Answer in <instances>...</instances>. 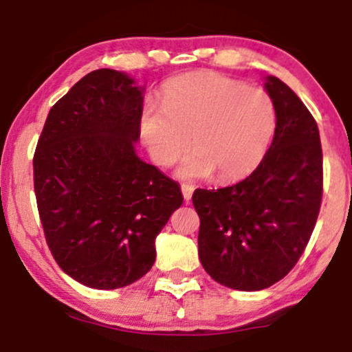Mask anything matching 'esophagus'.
<instances>
[{
	"label": "esophagus",
	"instance_id": "obj_1",
	"mask_svg": "<svg viewBox=\"0 0 352 352\" xmlns=\"http://www.w3.org/2000/svg\"><path fill=\"white\" fill-rule=\"evenodd\" d=\"M193 190H195V187H193V185H190V184H182V193H184L185 201H190V199H192Z\"/></svg>",
	"mask_w": 352,
	"mask_h": 352
}]
</instances>
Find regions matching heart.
I'll return each mask as SVG.
<instances>
[{
	"label": "heart",
	"instance_id": "heart-1",
	"mask_svg": "<svg viewBox=\"0 0 352 352\" xmlns=\"http://www.w3.org/2000/svg\"><path fill=\"white\" fill-rule=\"evenodd\" d=\"M160 107L147 106L139 131L151 159L168 167L188 148L180 164L182 179L235 180L252 173L265 159L276 132V109L268 92L241 80L190 72L172 79Z\"/></svg>",
	"mask_w": 352,
	"mask_h": 352
}]
</instances>
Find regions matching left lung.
Returning a JSON list of instances; mask_svg holds the SVG:
<instances>
[{
    "instance_id": "obj_1",
    "label": "left lung",
    "mask_w": 352,
    "mask_h": 352,
    "mask_svg": "<svg viewBox=\"0 0 352 352\" xmlns=\"http://www.w3.org/2000/svg\"><path fill=\"white\" fill-rule=\"evenodd\" d=\"M276 109V132L252 175L232 187L197 188L199 258L220 285L258 292L298 263L322 199L318 124L301 99L274 76L265 82Z\"/></svg>"
}]
</instances>
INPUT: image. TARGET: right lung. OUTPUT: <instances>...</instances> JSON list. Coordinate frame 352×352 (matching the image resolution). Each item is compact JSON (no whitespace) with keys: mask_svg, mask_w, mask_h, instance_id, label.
I'll return each instance as SVG.
<instances>
[{"mask_svg":"<svg viewBox=\"0 0 352 352\" xmlns=\"http://www.w3.org/2000/svg\"><path fill=\"white\" fill-rule=\"evenodd\" d=\"M142 89L114 69L89 72L47 114L36 147L34 193L56 263L94 289L142 278L155 238L184 197L137 157Z\"/></svg>","mask_w":352,"mask_h":352,"instance_id":"add662e5","label":"right lung"}]
</instances>
